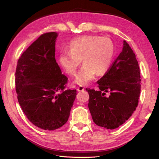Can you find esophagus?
<instances>
[{
	"label": "esophagus",
	"mask_w": 159,
	"mask_h": 159,
	"mask_svg": "<svg viewBox=\"0 0 159 159\" xmlns=\"http://www.w3.org/2000/svg\"><path fill=\"white\" fill-rule=\"evenodd\" d=\"M77 89H78V91H84V88L83 87V86H79V87H78V88H77Z\"/></svg>",
	"instance_id": "34e87169"
}]
</instances>
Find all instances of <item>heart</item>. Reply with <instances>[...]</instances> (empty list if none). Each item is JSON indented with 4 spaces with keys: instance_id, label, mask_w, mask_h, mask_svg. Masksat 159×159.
<instances>
[{
    "instance_id": "obj_1",
    "label": "heart",
    "mask_w": 159,
    "mask_h": 159,
    "mask_svg": "<svg viewBox=\"0 0 159 159\" xmlns=\"http://www.w3.org/2000/svg\"><path fill=\"white\" fill-rule=\"evenodd\" d=\"M115 54L113 43L107 37L84 36L72 40L68 46V52L60 55L59 60L66 74H75L81 63V68L75 78V83L81 85L88 84L95 74L106 73L112 64Z\"/></svg>"
}]
</instances>
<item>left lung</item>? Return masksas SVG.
Returning <instances> with one entry per match:
<instances>
[{
    "label": "left lung",
    "mask_w": 159,
    "mask_h": 159,
    "mask_svg": "<svg viewBox=\"0 0 159 159\" xmlns=\"http://www.w3.org/2000/svg\"><path fill=\"white\" fill-rule=\"evenodd\" d=\"M97 83L98 91L85 89L89 96L88 107L93 121L99 127L116 129L135 111L141 93L138 61L125 40L122 52Z\"/></svg>",
    "instance_id": "left-lung-1"
}]
</instances>
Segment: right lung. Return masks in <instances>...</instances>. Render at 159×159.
Masks as SVG:
<instances>
[{"label":"right lung","instance_id":"right-lung-1","mask_svg":"<svg viewBox=\"0 0 159 159\" xmlns=\"http://www.w3.org/2000/svg\"><path fill=\"white\" fill-rule=\"evenodd\" d=\"M56 32L44 33L22 53L15 73L18 103L35 126L53 131L68 121L76 89H66L68 79L55 59Z\"/></svg>","mask_w":159,"mask_h":159}]
</instances>
